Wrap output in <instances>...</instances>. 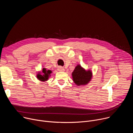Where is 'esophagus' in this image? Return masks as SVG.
Segmentation results:
<instances>
[{
    "mask_svg": "<svg viewBox=\"0 0 133 133\" xmlns=\"http://www.w3.org/2000/svg\"><path fill=\"white\" fill-rule=\"evenodd\" d=\"M58 70L59 71H65V69L64 68L61 67V66H59L58 68Z\"/></svg>",
    "mask_w": 133,
    "mask_h": 133,
    "instance_id": "1",
    "label": "esophagus"
}]
</instances>
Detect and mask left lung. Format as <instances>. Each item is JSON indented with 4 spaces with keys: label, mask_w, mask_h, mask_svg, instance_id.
Returning a JSON list of instances; mask_svg holds the SVG:
<instances>
[{
    "label": "left lung",
    "mask_w": 133,
    "mask_h": 133,
    "mask_svg": "<svg viewBox=\"0 0 133 133\" xmlns=\"http://www.w3.org/2000/svg\"><path fill=\"white\" fill-rule=\"evenodd\" d=\"M73 81L78 86L86 85L91 80L92 73L90 70L86 71L81 66L77 65L72 73Z\"/></svg>",
    "instance_id": "left-lung-1"
}]
</instances>
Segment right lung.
Masks as SVG:
<instances>
[{"label":"right lung","instance_id":"1","mask_svg":"<svg viewBox=\"0 0 133 133\" xmlns=\"http://www.w3.org/2000/svg\"><path fill=\"white\" fill-rule=\"evenodd\" d=\"M43 74H41L40 73H38V74L37 75V77L39 80L44 82L48 80L49 76H50V74L51 73V71L48 70H47L45 68L43 69Z\"/></svg>","mask_w":133,"mask_h":133}]
</instances>
